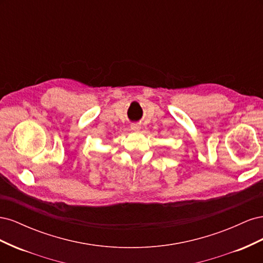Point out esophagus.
Instances as JSON below:
<instances>
[{
	"label": "esophagus",
	"mask_w": 263,
	"mask_h": 263,
	"mask_svg": "<svg viewBox=\"0 0 263 263\" xmlns=\"http://www.w3.org/2000/svg\"><path fill=\"white\" fill-rule=\"evenodd\" d=\"M130 128L132 130H139L140 129V125L137 124V123H134L130 125Z\"/></svg>",
	"instance_id": "obj_1"
}]
</instances>
